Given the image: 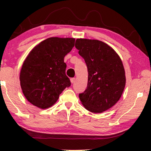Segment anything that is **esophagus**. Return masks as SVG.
<instances>
[{
	"label": "esophagus",
	"mask_w": 151,
	"mask_h": 151,
	"mask_svg": "<svg viewBox=\"0 0 151 151\" xmlns=\"http://www.w3.org/2000/svg\"><path fill=\"white\" fill-rule=\"evenodd\" d=\"M75 81H76V79H75V78H70V82H71V83H75Z\"/></svg>",
	"instance_id": "obj_1"
}]
</instances>
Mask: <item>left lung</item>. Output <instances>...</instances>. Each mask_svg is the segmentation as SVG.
<instances>
[{"mask_svg":"<svg viewBox=\"0 0 151 151\" xmlns=\"http://www.w3.org/2000/svg\"><path fill=\"white\" fill-rule=\"evenodd\" d=\"M75 47L88 73L87 87L79 99L88 111L101 113L114 106L123 93L126 77L122 60L111 47L98 40L78 39Z\"/></svg>","mask_w":151,"mask_h":151,"instance_id":"8db88e82","label":"left lung"}]
</instances>
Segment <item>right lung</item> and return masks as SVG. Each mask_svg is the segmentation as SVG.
<instances>
[{"label": "right lung", "mask_w": 151, "mask_h": 151, "mask_svg": "<svg viewBox=\"0 0 151 151\" xmlns=\"http://www.w3.org/2000/svg\"><path fill=\"white\" fill-rule=\"evenodd\" d=\"M73 38L50 37L30 51L20 73V86L28 101L40 109L52 106L71 83L64 57L75 46Z\"/></svg>", "instance_id": "obj_1"}]
</instances>
